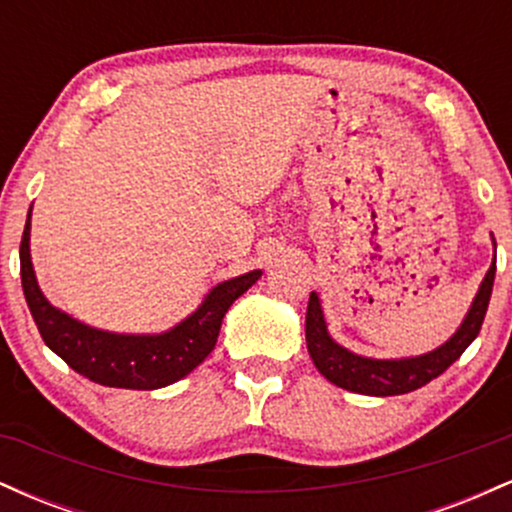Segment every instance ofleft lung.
<instances>
[{
	"label": "left lung",
	"mask_w": 512,
	"mask_h": 512,
	"mask_svg": "<svg viewBox=\"0 0 512 512\" xmlns=\"http://www.w3.org/2000/svg\"><path fill=\"white\" fill-rule=\"evenodd\" d=\"M493 276H496V257H493V264L489 272H486L484 281H481L477 296H474L472 308L464 315L457 332L438 349L409 358H366L339 346L330 337V332H327L320 298L313 291L308 301V313H305L308 354L313 358L315 368L330 383L344 387L349 392H358V395L392 397L419 390V387L431 383L433 378H438L440 373H445L464 354V349L477 339L486 308H489L491 301Z\"/></svg>",
	"instance_id": "1"
}]
</instances>
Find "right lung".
<instances>
[{
    "mask_svg": "<svg viewBox=\"0 0 512 512\" xmlns=\"http://www.w3.org/2000/svg\"><path fill=\"white\" fill-rule=\"evenodd\" d=\"M21 286L43 342L76 373L105 387L158 390L178 383L211 354L223 315L260 279L248 272L216 284L192 315L161 334H117L96 330L50 305L35 281L31 262V211L21 238Z\"/></svg>",
    "mask_w": 512,
    "mask_h": 512,
    "instance_id": "add662e5",
    "label": "right lung"
}]
</instances>
